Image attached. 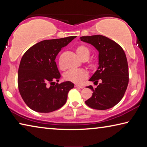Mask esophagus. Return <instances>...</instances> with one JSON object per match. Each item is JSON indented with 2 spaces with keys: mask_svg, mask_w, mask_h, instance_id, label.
Masks as SVG:
<instances>
[{
  "mask_svg": "<svg viewBox=\"0 0 147 147\" xmlns=\"http://www.w3.org/2000/svg\"><path fill=\"white\" fill-rule=\"evenodd\" d=\"M74 87H75V88H80V89H83L84 88V86H78V85H76V84L74 85Z\"/></svg>",
  "mask_w": 147,
  "mask_h": 147,
  "instance_id": "esophagus-1",
  "label": "esophagus"
}]
</instances>
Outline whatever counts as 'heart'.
<instances>
[{
    "instance_id": "1",
    "label": "heart",
    "mask_w": 147,
    "mask_h": 147,
    "mask_svg": "<svg viewBox=\"0 0 147 147\" xmlns=\"http://www.w3.org/2000/svg\"><path fill=\"white\" fill-rule=\"evenodd\" d=\"M76 52L78 56L82 60L85 61L88 59L91 55V51L88 47L86 45H79L76 49ZM89 67H93V63L92 62H89ZM60 68L63 69V67L59 64ZM88 76V73L85 69H71L67 72H66L64 74V78L66 80L76 84H80L83 82L84 80L86 79Z\"/></svg>"
}]
</instances>
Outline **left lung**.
<instances>
[{"label": "left lung", "instance_id": "obj_1", "mask_svg": "<svg viewBox=\"0 0 147 147\" xmlns=\"http://www.w3.org/2000/svg\"><path fill=\"white\" fill-rule=\"evenodd\" d=\"M80 39L93 45L98 52V67L89 81L96 88L85 102L91 108L104 110L115 106L123 98L128 84V65L122 47L101 35L82 36ZM99 84H98V82Z\"/></svg>", "mask_w": 147, "mask_h": 147}]
</instances>
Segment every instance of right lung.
<instances>
[{
    "instance_id": "1",
    "label": "right lung",
    "mask_w": 147,
    "mask_h": 147,
    "mask_svg": "<svg viewBox=\"0 0 147 147\" xmlns=\"http://www.w3.org/2000/svg\"><path fill=\"white\" fill-rule=\"evenodd\" d=\"M76 36L47 39L30 47L22 57L18 71V87L21 97L32 110L49 113L61 108L74 84L59 82L60 73L55 59L62 48Z\"/></svg>"
}]
</instances>
